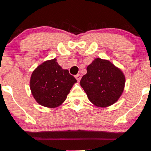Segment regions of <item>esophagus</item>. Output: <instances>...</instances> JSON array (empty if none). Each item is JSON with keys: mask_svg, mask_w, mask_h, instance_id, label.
Instances as JSON below:
<instances>
[{"mask_svg": "<svg viewBox=\"0 0 151 151\" xmlns=\"http://www.w3.org/2000/svg\"><path fill=\"white\" fill-rule=\"evenodd\" d=\"M75 78H76V79H77V80L78 81H80V79H81V74H77V75H75Z\"/></svg>", "mask_w": 151, "mask_h": 151, "instance_id": "esophagus-1", "label": "esophagus"}]
</instances>
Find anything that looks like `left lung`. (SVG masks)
Masks as SVG:
<instances>
[{"label": "left lung", "instance_id": "obj_1", "mask_svg": "<svg viewBox=\"0 0 151 151\" xmlns=\"http://www.w3.org/2000/svg\"><path fill=\"white\" fill-rule=\"evenodd\" d=\"M125 82V76L119 68L108 60L96 58L87 67L80 85L94 106L105 108L118 101Z\"/></svg>", "mask_w": 151, "mask_h": 151}]
</instances>
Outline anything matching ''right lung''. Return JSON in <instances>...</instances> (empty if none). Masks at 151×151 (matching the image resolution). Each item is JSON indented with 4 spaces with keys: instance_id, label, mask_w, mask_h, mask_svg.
I'll return each instance as SVG.
<instances>
[{
    "instance_id": "add662e5",
    "label": "right lung",
    "mask_w": 151,
    "mask_h": 151,
    "mask_svg": "<svg viewBox=\"0 0 151 151\" xmlns=\"http://www.w3.org/2000/svg\"><path fill=\"white\" fill-rule=\"evenodd\" d=\"M76 82L69 71L63 69L57 59H53L43 62L34 70L29 85L38 104L45 107L56 108L65 101Z\"/></svg>"
}]
</instances>
